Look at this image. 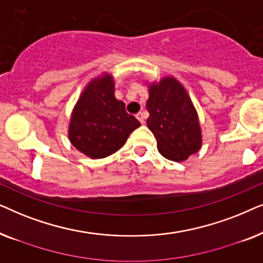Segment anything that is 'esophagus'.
I'll return each instance as SVG.
<instances>
[{"label":"esophagus","mask_w":263,"mask_h":263,"mask_svg":"<svg viewBox=\"0 0 263 263\" xmlns=\"http://www.w3.org/2000/svg\"><path fill=\"white\" fill-rule=\"evenodd\" d=\"M136 118H138L141 124L145 123V115H143V112H139L138 115H136Z\"/></svg>","instance_id":"esophagus-1"}]
</instances>
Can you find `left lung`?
I'll return each mask as SVG.
<instances>
[{
	"label": "left lung",
	"mask_w": 263,
	"mask_h": 263,
	"mask_svg": "<svg viewBox=\"0 0 263 263\" xmlns=\"http://www.w3.org/2000/svg\"><path fill=\"white\" fill-rule=\"evenodd\" d=\"M147 125L157 139L161 156L184 161L202 145L197 111L186 89L178 80L165 77L148 86Z\"/></svg>",
	"instance_id": "left-lung-1"
}]
</instances>
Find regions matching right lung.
I'll use <instances>...</instances> for the list:
<instances>
[{
    "instance_id": "obj_1",
    "label": "right lung",
    "mask_w": 263,
    "mask_h": 263,
    "mask_svg": "<svg viewBox=\"0 0 263 263\" xmlns=\"http://www.w3.org/2000/svg\"><path fill=\"white\" fill-rule=\"evenodd\" d=\"M140 122L115 98L112 75L92 79L75 104L68 138L75 148L92 159L117 152Z\"/></svg>"
}]
</instances>
